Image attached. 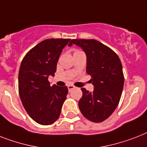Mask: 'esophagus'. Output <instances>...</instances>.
Returning <instances> with one entry per match:
<instances>
[{
	"label": "esophagus",
	"mask_w": 147,
	"mask_h": 147,
	"mask_svg": "<svg viewBox=\"0 0 147 147\" xmlns=\"http://www.w3.org/2000/svg\"><path fill=\"white\" fill-rule=\"evenodd\" d=\"M74 88H75V86L74 85H71V84L68 85V89H69V91H71V90H72V89H74Z\"/></svg>",
	"instance_id": "1"
}]
</instances>
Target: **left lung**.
Returning <instances> with one entry per match:
<instances>
[{
  "label": "left lung",
  "instance_id": "obj_1",
  "mask_svg": "<svg viewBox=\"0 0 147 147\" xmlns=\"http://www.w3.org/2000/svg\"><path fill=\"white\" fill-rule=\"evenodd\" d=\"M72 44L85 52L86 71L94 86L92 92L82 88L80 111L89 121L102 122L113 114L120 101L125 81L121 60L112 49L94 39H72L69 46Z\"/></svg>",
  "mask_w": 147,
  "mask_h": 147
}]
</instances>
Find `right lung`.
<instances>
[{
    "mask_svg": "<svg viewBox=\"0 0 147 147\" xmlns=\"http://www.w3.org/2000/svg\"><path fill=\"white\" fill-rule=\"evenodd\" d=\"M69 38L46 39L32 48L22 59L19 71V94L24 108L37 123L48 125L59 119L68 88L51 87L63 47Z\"/></svg>",
    "mask_w": 147,
    "mask_h": 147,
    "instance_id": "add662e5",
    "label": "right lung"
}]
</instances>
